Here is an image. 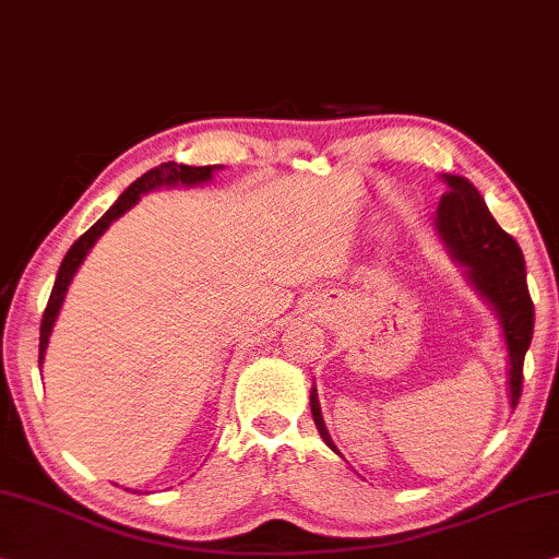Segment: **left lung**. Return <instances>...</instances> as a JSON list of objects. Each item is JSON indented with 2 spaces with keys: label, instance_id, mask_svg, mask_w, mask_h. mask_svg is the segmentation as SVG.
<instances>
[{
  "label": "left lung",
  "instance_id": "8db88e82",
  "mask_svg": "<svg viewBox=\"0 0 559 559\" xmlns=\"http://www.w3.org/2000/svg\"><path fill=\"white\" fill-rule=\"evenodd\" d=\"M443 181L449 191L443 193L436 209V234L449 249L451 260L464 264L472 287L497 312L509 358V403L514 408L522 395V366L532 343V328H535V305L527 289L524 254L514 237H509L495 222L472 181L449 174L443 176ZM310 411L322 441L340 456L322 420L314 388L310 391Z\"/></svg>",
  "mask_w": 559,
  "mask_h": 559
}]
</instances>
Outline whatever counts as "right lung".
Returning <instances> with one entry per match:
<instances>
[{
	"label": "right lung",
	"mask_w": 559,
	"mask_h": 559,
	"mask_svg": "<svg viewBox=\"0 0 559 559\" xmlns=\"http://www.w3.org/2000/svg\"><path fill=\"white\" fill-rule=\"evenodd\" d=\"M216 168L222 166H183V164H176V160H168V164H160L156 168H151L148 174H143L141 179H135L128 189L120 193L116 204H112L108 212H105L98 222H95L91 229H87L83 237H80L75 245L70 247V252L64 254V260L58 270V280H55V287H52V295L47 299V307H45V314H43V325H39V366H43L45 360V350H47V343H50V335H52V328H55V320H58L60 314V307L64 302V295H68V287L72 277H75V272L80 270V264L87 257V252L95 247V241H98L105 229L108 226L120 219L128 209L139 204V199L143 193H148L153 189H160V186H197V183H206L212 179V174Z\"/></svg>",
	"instance_id": "obj_1"
}]
</instances>
